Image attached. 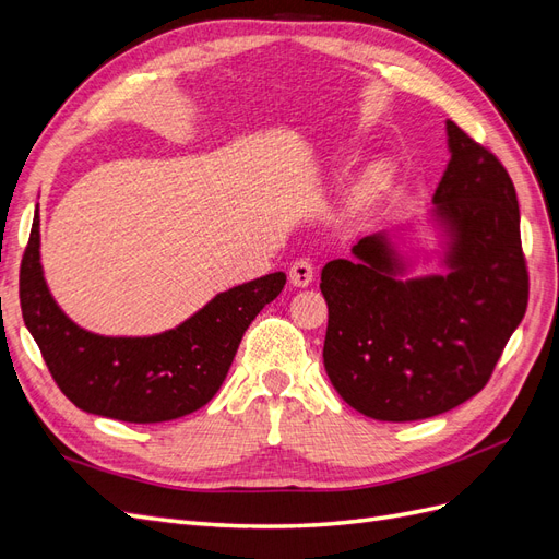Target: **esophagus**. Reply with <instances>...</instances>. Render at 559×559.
<instances>
[{
  "label": "esophagus",
  "mask_w": 559,
  "mask_h": 559,
  "mask_svg": "<svg viewBox=\"0 0 559 559\" xmlns=\"http://www.w3.org/2000/svg\"><path fill=\"white\" fill-rule=\"evenodd\" d=\"M312 277H314V267H312V261H310V259L296 261V263L292 265V270H289L292 284H294V286H300V289H302V286H310Z\"/></svg>",
  "instance_id": "34e87169"
}]
</instances>
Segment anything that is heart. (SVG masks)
Listing matches in <instances>:
<instances>
[{
    "label": "heart",
    "mask_w": 559,
    "mask_h": 559,
    "mask_svg": "<svg viewBox=\"0 0 559 559\" xmlns=\"http://www.w3.org/2000/svg\"><path fill=\"white\" fill-rule=\"evenodd\" d=\"M382 175H384V170H382V167H376V170H373V175H370V181H373V183H378V181L382 179Z\"/></svg>",
    "instance_id": "obj_1"
}]
</instances>
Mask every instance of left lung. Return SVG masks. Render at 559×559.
I'll return each instance as SVG.
<instances>
[{"label":"left lung","mask_w":559,"mask_h":559,"mask_svg":"<svg viewBox=\"0 0 559 559\" xmlns=\"http://www.w3.org/2000/svg\"><path fill=\"white\" fill-rule=\"evenodd\" d=\"M450 163L433 193L445 275L405 280L386 233L329 261L324 368L354 411L380 421L448 413L476 396L527 310L515 186L492 151L452 121Z\"/></svg>","instance_id":"left-lung-1"}]
</instances>
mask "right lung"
Listing matches in <instances>:
<instances>
[{"instance_id": "right-lung-1", "label": "right lung", "mask_w": 559, "mask_h": 559, "mask_svg": "<svg viewBox=\"0 0 559 559\" xmlns=\"http://www.w3.org/2000/svg\"><path fill=\"white\" fill-rule=\"evenodd\" d=\"M284 284V273H270L233 286L177 329L156 335L91 333L74 324L48 292L37 214L21 263V308L50 376L76 408L154 425L191 415L212 401L253 317L280 296Z\"/></svg>"}]
</instances>
